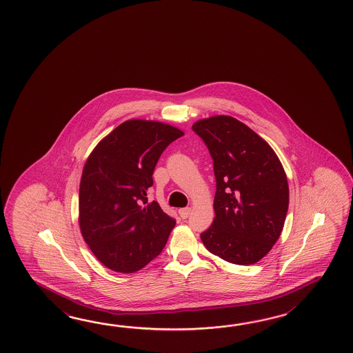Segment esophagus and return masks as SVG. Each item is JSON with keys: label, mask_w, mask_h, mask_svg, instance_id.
Wrapping results in <instances>:
<instances>
[{"label": "esophagus", "mask_w": 353, "mask_h": 353, "mask_svg": "<svg viewBox=\"0 0 353 353\" xmlns=\"http://www.w3.org/2000/svg\"><path fill=\"white\" fill-rule=\"evenodd\" d=\"M190 212H192V208H189V207H187V208H181V210H179V216L183 218V219H185V218L189 217Z\"/></svg>", "instance_id": "obj_1"}]
</instances>
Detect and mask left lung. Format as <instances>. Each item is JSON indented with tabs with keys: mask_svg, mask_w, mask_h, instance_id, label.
Returning a JSON list of instances; mask_svg holds the SVG:
<instances>
[{
	"mask_svg": "<svg viewBox=\"0 0 353 353\" xmlns=\"http://www.w3.org/2000/svg\"><path fill=\"white\" fill-rule=\"evenodd\" d=\"M193 131L213 159L216 217L201 234L213 255L252 265L278 241L289 207V185L275 151L231 116L198 121Z\"/></svg>",
	"mask_w": 353,
	"mask_h": 353,
	"instance_id": "1",
	"label": "left lung"
}]
</instances>
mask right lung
<instances>
[{"mask_svg":"<svg viewBox=\"0 0 353 353\" xmlns=\"http://www.w3.org/2000/svg\"><path fill=\"white\" fill-rule=\"evenodd\" d=\"M184 135L157 121L121 123L98 143L83 168L79 225L101 263L116 272H135L165 248L175 219L148 203L160 155Z\"/></svg>","mask_w":353,"mask_h":353,"instance_id":"add662e5","label":"right lung"}]
</instances>
